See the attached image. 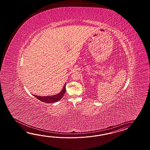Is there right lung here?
I'll list each match as a JSON object with an SVG mask.
<instances>
[{"mask_svg": "<svg viewBox=\"0 0 150 150\" xmlns=\"http://www.w3.org/2000/svg\"><path fill=\"white\" fill-rule=\"evenodd\" d=\"M66 84L65 83L63 89L62 90L61 92L58 93L56 95L52 96H35L33 95L37 99L41 101L42 102H46V103H52V102H57L59 100H60L64 95L65 91H66Z\"/></svg>", "mask_w": 150, "mask_h": 150, "instance_id": "1", "label": "right lung"}]
</instances>
